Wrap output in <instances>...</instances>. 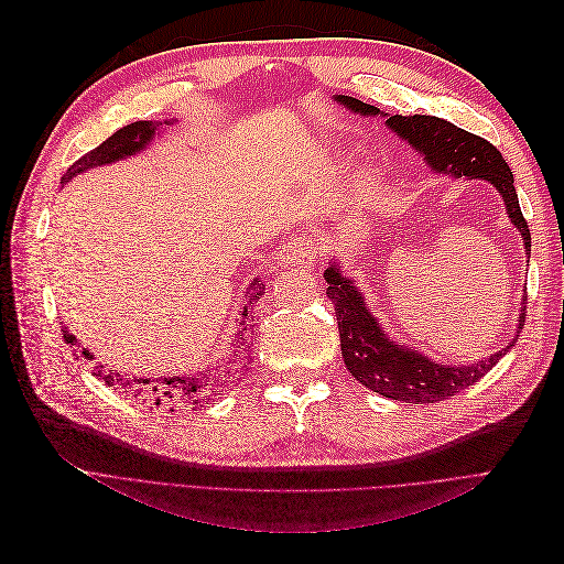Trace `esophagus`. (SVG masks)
Listing matches in <instances>:
<instances>
[{
  "label": "esophagus",
  "instance_id": "1",
  "mask_svg": "<svg viewBox=\"0 0 564 564\" xmlns=\"http://www.w3.org/2000/svg\"><path fill=\"white\" fill-rule=\"evenodd\" d=\"M315 242L311 237H292V240L282 247L284 263L296 268H311V263L315 261Z\"/></svg>",
  "mask_w": 564,
  "mask_h": 564
}]
</instances>
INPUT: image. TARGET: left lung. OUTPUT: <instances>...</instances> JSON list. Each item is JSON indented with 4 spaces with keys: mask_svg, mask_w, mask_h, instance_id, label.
<instances>
[{
    "mask_svg": "<svg viewBox=\"0 0 564 564\" xmlns=\"http://www.w3.org/2000/svg\"><path fill=\"white\" fill-rule=\"evenodd\" d=\"M336 100L352 112L381 115L379 108L367 106L352 96H336ZM386 124L400 139L416 148L435 174H452L456 178H482L497 187L503 197L510 224L520 230L527 253L532 251V235H529L527 220L520 212L513 172H510V166L497 148L480 139V135L458 129L447 122V119L433 115H392L386 119ZM324 280L329 284L327 296L332 299L336 311L340 352H344L348 371L362 386L379 392L383 398L409 404L447 400L464 388L480 381L518 340L513 338V344L470 367L433 362L423 352L409 346H398L395 340L383 334L377 317L369 313L360 289L352 284V280L340 275L336 263L324 270ZM524 311L527 308H522L518 317V336L524 327Z\"/></svg>",
    "mask_w": 564,
    "mask_h": 564,
    "instance_id": "1",
    "label": "left lung"
}]
</instances>
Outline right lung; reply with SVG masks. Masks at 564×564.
Segmentation results:
<instances>
[{
    "label": "right lung",
    "instance_id": "add662e5",
    "mask_svg": "<svg viewBox=\"0 0 564 564\" xmlns=\"http://www.w3.org/2000/svg\"><path fill=\"white\" fill-rule=\"evenodd\" d=\"M164 124H172V122H164ZM158 127H160V122L158 124L155 122H133V124H127L122 129H117L108 141H104L98 148L87 152V155L79 158L70 169H67V172L61 178V183H67L70 178H75L77 174L89 172V169H94V166L112 164L117 160H124V158L135 155V152H141L152 139H155ZM263 294H265V284L261 282L259 275H256L253 282L247 286V303L240 308L242 322H247L251 317L253 303L259 301ZM242 332H247V329H242ZM237 336H242V334H237ZM63 338L70 346L77 344V338L70 332H67V327L63 329ZM82 355L89 357V350L82 348ZM96 377H100V371L96 373ZM104 381L108 386H115V381L119 386H135V388H139V392H150V395L155 398V404H169V406H172V412H174V406H191V404H199V402H204V400L209 398V383H204V379H195V377H169V379H164V388L152 386V390L141 388V386L150 383L148 379H133V383H129V381L122 383V379H117V373L112 377V371L106 373Z\"/></svg>",
    "mask_w": 564,
    "mask_h": 564
}]
</instances>
